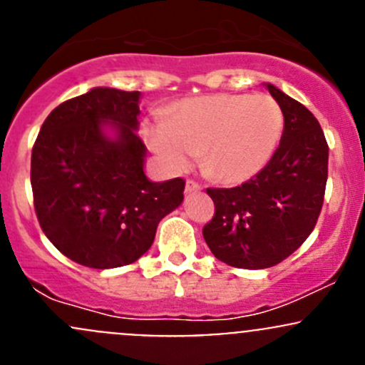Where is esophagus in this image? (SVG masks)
I'll return each instance as SVG.
<instances>
[{
    "mask_svg": "<svg viewBox=\"0 0 365 365\" xmlns=\"http://www.w3.org/2000/svg\"><path fill=\"white\" fill-rule=\"evenodd\" d=\"M185 190L187 192H197V190H201V185L196 182V180H187Z\"/></svg>",
    "mask_w": 365,
    "mask_h": 365,
    "instance_id": "obj_1",
    "label": "esophagus"
}]
</instances>
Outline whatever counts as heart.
<instances>
[{
    "label": "heart",
    "instance_id": "heart-1",
    "mask_svg": "<svg viewBox=\"0 0 365 365\" xmlns=\"http://www.w3.org/2000/svg\"><path fill=\"white\" fill-rule=\"evenodd\" d=\"M282 127L284 114L270 95H206L183 101L171 120L150 121L145 139L171 171H183L203 153L210 176L240 182L270 160Z\"/></svg>",
    "mask_w": 365,
    "mask_h": 365
}]
</instances>
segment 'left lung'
<instances>
[{
	"instance_id": "left-lung-1",
	"label": "left lung",
	"mask_w": 365,
	"mask_h": 365,
	"mask_svg": "<svg viewBox=\"0 0 365 365\" xmlns=\"http://www.w3.org/2000/svg\"><path fill=\"white\" fill-rule=\"evenodd\" d=\"M284 130L274 155L251 180L231 189L208 187L215 205L203 237L217 259L259 270L279 264L318 222L329 176V145L314 114L268 84Z\"/></svg>"
}]
</instances>
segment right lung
Masks as SVG:
<instances>
[{
	"mask_svg": "<svg viewBox=\"0 0 365 365\" xmlns=\"http://www.w3.org/2000/svg\"><path fill=\"white\" fill-rule=\"evenodd\" d=\"M139 97L93 88L54 108L33 145L36 219L51 244L83 267L134 263L152 247L162 217L183 201L185 180L153 183L143 171ZM108 120L116 140L101 132Z\"/></svg>",
	"mask_w": 365,
	"mask_h": 365,
	"instance_id": "obj_1",
	"label": "right lung"
}]
</instances>
